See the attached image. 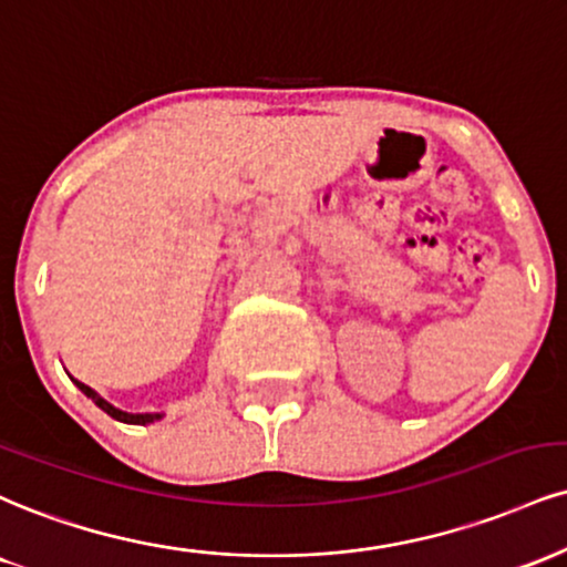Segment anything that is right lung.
I'll list each match as a JSON object with an SVG mask.
<instances>
[{
	"mask_svg": "<svg viewBox=\"0 0 567 567\" xmlns=\"http://www.w3.org/2000/svg\"><path fill=\"white\" fill-rule=\"evenodd\" d=\"M73 383H76L81 391H84L89 399L94 401V404H97L102 412H107L111 414L113 420H118V422H128V425H147V422H153V420H161V414H128V412H121V409H115V406H111L107 404L105 399H102V395H97L92 391V388L89 385H84V383H79V380H73Z\"/></svg>",
	"mask_w": 567,
	"mask_h": 567,
	"instance_id": "1",
	"label": "right lung"
}]
</instances>
